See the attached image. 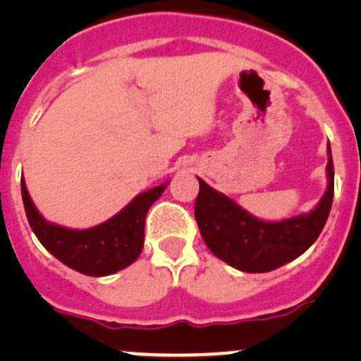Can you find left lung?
I'll list each match as a JSON object with an SVG mask.
<instances>
[{
    "mask_svg": "<svg viewBox=\"0 0 361 361\" xmlns=\"http://www.w3.org/2000/svg\"><path fill=\"white\" fill-rule=\"evenodd\" d=\"M329 187L318 206L281 221H264L199 180L195 220L214 257L243 272H269L300 257L322 234L334 201V162L329 143Z\"/></svg>",
    "mask_w": 361,
    "mask_h": 361,
    "instance_id": "8db88e82",
    "label": "left lung"
}]
</instances>
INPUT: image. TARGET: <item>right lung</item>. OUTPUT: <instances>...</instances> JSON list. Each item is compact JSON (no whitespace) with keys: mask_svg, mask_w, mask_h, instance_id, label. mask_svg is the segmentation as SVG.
<instances>
[{"mask_svg":"<svg viewBox=\"0 0 361 361\" xmlns=\"http://www.w3.org/2000/svg\"><path fill=\"white\" fill-rule=\"evenodd\" d=\"M167 183L141 192L120 213L96 227L75 231L50 224L39 214L20 178L25 216L38 241L68 267L87 276H108L133 264L145 243V218Z\"/></svg>","mask_w":361,"mask_h":361,"instance_id":"add662e5","label":"right lung"}]
</instances>
